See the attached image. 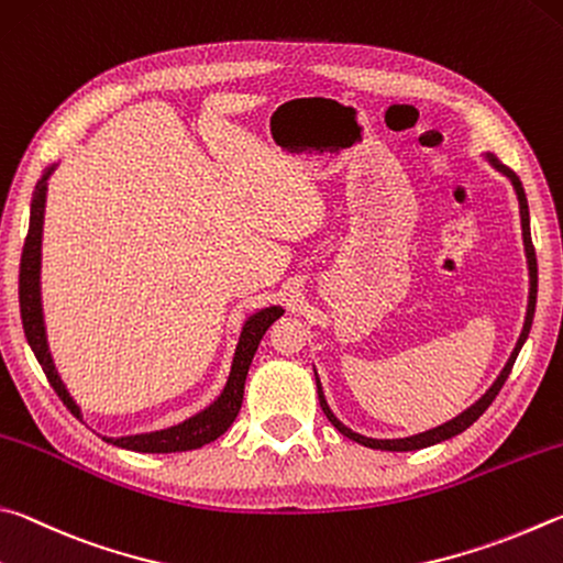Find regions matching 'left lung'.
<instances>
[{
    "label": "left lung",
    "mask_w": 563,
    "mask_h": 563,
    "mask_svg": "<svg viewBox=\"0 0 563 563\" xmlns=\"http://www.w3.org/2000/svg\"><path fill=\"white\" fill-rule=\"evenodd\" d=\"M487 161L497 167V170L501 175H507L511 185H515V192H517V200H519V214H521V236H525V252H527V264H529V303H527V319H525V329H521L519 333V341L515 351H511V356L507 361V366L501 368L499 378L492 383V388L482 396L475 406H470L465 412H460L457 418H452L448 422H442V426L432 428V430H426L420 432V435H410V438H396V440H376V438H366V435H358V432H353L351 428L343 426V422L333 416L327 398H323V390H321V383L317 378V393H319V402H321V410L327 412V418L331 420V426L336 428L341 435L351 438L353 442H358V445H366V448H373V450H388V452H410V450H422V448H430V445H438V442L442 440H450L460 435L462 430H467L472 422H475L482 412H485L492 400L497 398V393L501 390V386H505V380L509 378L511 373V366H515V361L519 356L521 346H525V341L529 336L531 331V321H534V309H537V254H534V244H531V232H529V205H527V195H525V187H521V180L519 177L509 170L507 165H501L495 155L487 153Z\"/></svg>",
    "instance_id": "left-lung-1"
}]
</instances>
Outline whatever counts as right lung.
<instances>
[{"instance_id":"obj_1","label":"right lung","mask_w":563,"mask_h":563,"mask_svg":"<svg viewBox=\"0 0 563 563\" xmlns=\"http://www.w3.org/2000/svg\"><path fill=\"white\" fill-rule=\"evenodd\" d=\"M54 167H46L42 180L36 183V190L32 197V214H29V232L22 252V264H19V309H22V323L29 346H32L38 366L46 373L48 383L56 390V396L64 400V406L81 418V408L76 406L74 398L68 396L64 380L58 378L52 351H48L46 341V327H44V309H42V232H44V207H46V180L54 173ZM284 313L282 307H266L262 311L252 313L244 321L240 343H236L232 371L227 378V386L220 393L212 406L197 412V416L177 422L173 428L155 430V432H141V435H125V438H103L115 448L133 450V452H185L197 450L207 445V442L224 435L227 428L232 426L236 412L242 408L244 398V380L246 371L252 366L254 351L260 346L266 329Z\"/></svg>"}]
</instances>
